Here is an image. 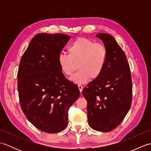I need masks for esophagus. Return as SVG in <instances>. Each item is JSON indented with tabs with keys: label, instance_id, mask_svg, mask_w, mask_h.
I'll list each match as a JSON object with an SVG mask.
<instances>
[{
	"label": "esophagus",
	"instance_id": "obj_1",
	"mask_svg": "<svg viewBox=\"0 0 151 151\" xmlns=\"http://www.w3.org/2000/svg\"><path fill=\"white\" fill-rule=\"evenodd\" d=\"M78 88H79V90H80V92L82 93V90H83V86L82 85H78Z\"/></svg>",
	"mask_w": 151,
	"mask_h": 151
}]
</instances>
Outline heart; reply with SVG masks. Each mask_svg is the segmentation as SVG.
Instances as JSON below:
<instances>
[{"label":"heart","mask_w":151,"mask_h":151,"mask_svg":"<svg viewBox=\"0 0 151 151\" xmlns=\"http://www.w3.org/2000/svg\"><path fill=\"white\" fill-rule=\"evenodd\" d=\"M68 54L60 53L58 62L66 76L71 75L78 65L79 70L72 75L70 81L78 85L86 84L91 78H98L103 71L108 58L107 50L104 45L85 37H78L70 43Z\"/></svg>","instance_id":"obj_1"}]
</instances>
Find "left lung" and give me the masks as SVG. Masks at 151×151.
Segmentation results:
<instances>
[{
    "label": "left lung",
    "instance_id": "1",
    "mask_svg": "<svg viewBox=\"0 0 151 151\" xmlns=\"http://www.w3.org/2000/svg\"><path fill=\"white\" fill-rule=\"evenodd\" d=\"M107 50L103 71L82 91L88 102V123L91 129L110 132L119 124L132 103V84L130 67L124 51L110 34L96 35Z\"/></svg>",
    "mask_w": 151,
    "mask_h": 151
}]
</instances>
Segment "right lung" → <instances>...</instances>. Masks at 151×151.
<instances>
[{
	"label": "right lung",
	"mask_w": 151,
	"mask_h": 151,
	"mask_svg": "<svg viewBox=\"0 0 151 151\" xmlns=\"http://www.w3.org/2000/svg\"><path fill=\"white\" fill-rule=\"evenodd\" d=\"M70 37L36 35L19 63L17 87L22 110L37 129L56 133L68 124V110L80 96L78 86L63 75L58 57Z\"/></svg>",
	"instance_id": "obj_1"
}]
</instances>
